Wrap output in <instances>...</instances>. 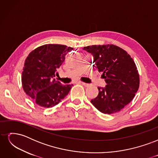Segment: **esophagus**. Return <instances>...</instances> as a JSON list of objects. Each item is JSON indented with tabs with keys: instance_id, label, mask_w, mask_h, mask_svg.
<instances>
[{
	"instance_id": "obj_1",
	"label": "esophagus",
	"mask_w": 158,
	"mask_h": 158,
	"mask_svg": "<svg viewBox=\"0 0 158 158\" xmlns=\"http://www.w3.org/2000/svg\"><path fill=\"white\" fill-rule=\"evenodd\" d=\"M80 83L84 85V86H85V87H89V84H86V83L82 82H80Z\"/></svg>"
}]
</instances>
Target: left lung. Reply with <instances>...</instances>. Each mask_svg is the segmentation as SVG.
I'll list each match as a JSON object with an SVG mask.
<instances>
[{"instance_id":"8db88e82","label":"left lung","mask_w":158,"mask_h":158,"mask_svg":"<svg viewBox=\"0 0 158 158\" xmlns=\"http://www.w3.org/2000/svg\"><path fill=\"white\" fill-rule=\"evenodd\" d=\"M83 49L92 55L93 63L102 72V78L107 84L105 88H98V96L91 103L105 114L121 111L132 101L139 88L135 62L127 51L114 45L87 46Z\"/></svg>"}]
</instances>
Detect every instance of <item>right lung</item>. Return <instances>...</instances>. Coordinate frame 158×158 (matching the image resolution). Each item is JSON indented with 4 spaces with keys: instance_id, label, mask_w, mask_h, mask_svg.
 <instances>
[{
    "instance_id": "obj_1",
    "label": "right lung",
    "mask_w": 158,
    "mask_h": 158,
    "mask_svg": "<svg viewBox=\"0 0 158 158\" xmlns=\"http://www.w3.org/2000/svg\"><path fill=\"white\" fill-rule=\"evenodd\" d=\"M73 48L63 45L48 44L32 51L25 60L22 74L26 94L38 106L52 107L68 95L73 84H62L53 78L66 55Z\"/></svg>"
}]
</instances>
